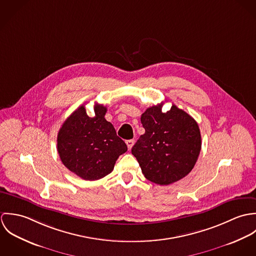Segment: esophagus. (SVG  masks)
Segmentation results:
<instances>
[{
    "instance_id": "esophagus-1",
    "label": "esophagus",
    "mask_w": 256,
    "mask_h": 256,
    "mask_svg": "<svg viewBox=\"0 0 256 256\" xmlns=\"http://www.w3.org/2000/svg\"><path fill=\"white\" fill-rule=\"evenodd\" d=\"M134 143H135V141H134V140H127V141H126V145H127L129 150H131V148H132V146L134 145Z\"/></svg>"
}]
</instances>
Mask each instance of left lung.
<instances>
[{"label": "left lung", "mask_w": 256, "mask_h": 256, "mask_svg": "<svg viewBox=\"0 0 256 256\" xmlns=\"http://www.w3.org/2000/svg\"><path fill=\"white\" fill-rule=\"evenodd\" d=\"M162 104L146 108L141 116L145 134L131 152L148 180L168 185L180 180L194 168L201 150L197 122L172 104L166 112Z\"/></svg>", "instance_id": "8db88e82"}]
</instances>
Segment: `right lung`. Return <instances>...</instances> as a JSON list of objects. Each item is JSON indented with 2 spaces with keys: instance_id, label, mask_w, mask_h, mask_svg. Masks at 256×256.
I'll use <instances>...</instances> for the list:
<instances>
[{
  "instance_id": "1",
  "label": "right lung",
  "mask_w": 256,
  "mask_h": 256,
  "mask_svg": "<svg viewBox=\"0 0 256 256\" xmlns=\"http://www.w3.org/2000/svg\"><path fill=\"white\" fill-rule=\"evenodd\" d=\"M106 108L94 106L90 117L80 106L66 119L59 130L57 150L63 164L84 180H98L110 174L127 146L106 121Z\"/></svg>"
}]
</instances>
